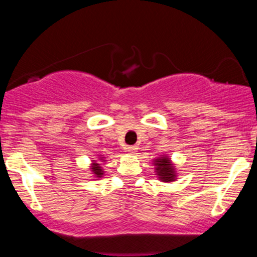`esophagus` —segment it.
Segmentation results:
<instances>
[{"label": "esophagus", "instance_id": "esophagus-1", "mask_svg": "<svg viewBox=\"0 0 257 257\" xmlns=\"http://www.w3.org/2000/svg\"><path fill=\"white\" fill-rule=\"evenodd\" d=\"M137 149H138V148H137V147H126L125 148V152L128 153V154H136Z\"/></svg>", "mask_w": 257, "mask_h": 257}]
</instances>
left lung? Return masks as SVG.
I'll return each mask as SVG.
<instances>
[{
  "label": "left lung",
  "instance_id": "obj_1",
  "mask_svg": "<svg viewBox=\"0 0 257 257\" xmlns=\"http://www.w3.org/2000/svg\"><path fill=\"white\" fill-rule=\"evenodd\" d=\"M153 165H154L158 179L163 183H173L178 179L177 167L168 155H160L153 159Z\"/></svg>",
  "mask_w": 257,
  "mask_h": 257
}]
</instances>
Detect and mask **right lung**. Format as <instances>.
I'll use <instances>...</instances> for the list:
<instances>
[{"instance_id":"right-lung-1","label":"right lung","mask_w":257,"mask_h":257,"mask_svg":"<svg viewBox=\"0 0 257 257\" xmlns=\"http://www.w3.org/2000/svg\"><path fill=\"white\" fill-rule=\"evenodd\" d=\"M107 162L105 160V157H103V155H98V159H93L92 163H90L89 168H90V173H92L93 178H103V175H104V169H103L102 164H104V163Z\"/></svg>"}]
</instances>
